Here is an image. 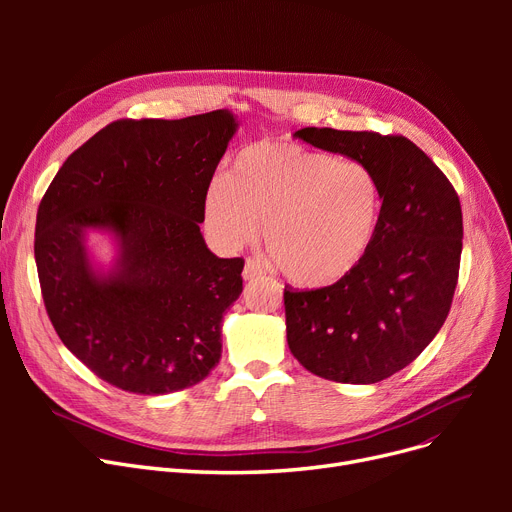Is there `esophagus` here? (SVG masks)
<instances>
[{
    "mask_svg": "<svg viewBox=\"0 0 512 512\" xmlns=\"http://www.w3.org/2000/svg\"><path fill=\"white\" fill-rule=\"evenodd\" d=\"M263 276H265V267L257 259H247L245 270H242V278L255 280V278H263Z\"/></svg>",
    "mask_w": 512,
    "mask_h": 512,
    "instance_id": "esophagus-1",
    "label": "esophagus"
}]
</instances>
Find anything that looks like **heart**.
Wrapping results in <instances>:
<instances>
[{"mask_svg":"<svg viewBox=\"0 0 512 512\" xmlns=\"http://www.w3.org/2000/svg\"><path fill=\"white\" fill-rule=\"evenodd\" d=\"M382 182L359 159H338L288 141L242 149L230 176L205 193L209 236L226 251L251 245L265 222V247L297 286L340 282L365 259L380 226Z\"/></svg>","mask_w":512,"mask_h":512,"instance_id":"1","label":"heart"}]
</instances>
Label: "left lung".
<instances>
[{
    "instance_id": "left-lung-1",
    "label": "left lung",
    "mask_w": 512,
    "mask_h": 512,
    "mask_svg": "<svg viewBox=\"0 0 512 512\" xmlns=\"http://www.w3.org/2000/svg\"><path fill=\"white\" fill-rule=\"evenodd\" d=\"M294 137L369 164L382 182L380 226L340 282L284 288L290 353L311 373L375 384L413 363L448 317L463 251L461 201L402 134L301 128Z\"/></svg>"
}]
</instances>
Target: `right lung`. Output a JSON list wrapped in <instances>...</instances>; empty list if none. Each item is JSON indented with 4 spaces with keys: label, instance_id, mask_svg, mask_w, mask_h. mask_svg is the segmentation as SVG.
<instances>
[{
    "label": "right lung",
    "instance_id": "add662e5",
    "mask_svg": "<svg viewBox=\"0 0 512 512\" xmlns=\"http://www.w3.org/2000/svg\"><path fill=\"white\" fill-rule=\"evenodd\" d=\"M228 110L182 120H116L51 180L35 228L47 315L68 351L120 390L157 396L205 380L245 259L215 257L201 234L209 182L236 132ZM87 229L121 253L92 270Z\"/></svg>",
    "mask_w": 512,
    "mask_h": 512
}]
</instances>
